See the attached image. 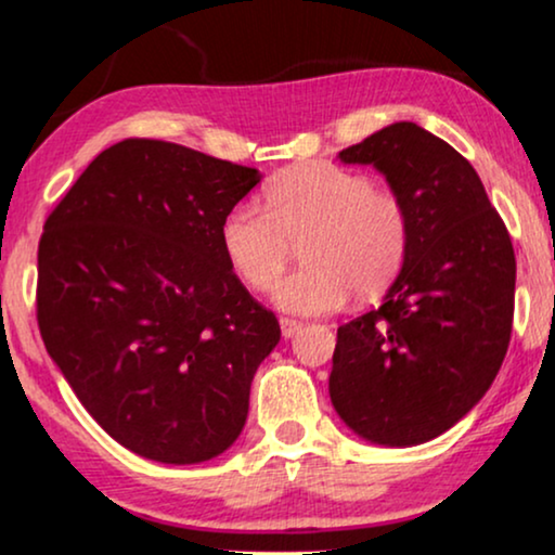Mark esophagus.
Segmentation results:
<instances>
[{
	"instance_id": "1",
	"label": "esophagus",
	"mask_w": 555,
	"mask_h": 555,
	"mask_svg": "<svg viewBox=\"0 0 555 555\" xmlns=\"http://www.w3.org/2000/svg\"><path fill=\"white\" fill-rule=\"evenodd\" d=\"M300 330H304V324H300V321H296V319H280V332H283L285 339H293Z\"/></svg>"
}]
</instances>
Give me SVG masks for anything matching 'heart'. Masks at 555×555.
Wrapping results in <instances>:
<instances>
[{"instance_id": "b5f03b06", "label": "heart", "mask_w": 555, "mask_h": 555, "mask_svg": "<svg viewBox=\"0 0 555 555\" xmlns=\"http://www.w3.org/2000/svg\"><path fill=\"white\" fill-rule=\"evenodd\" d=\"M300 244L306 267L285 278L275 304L300 317L337 311L354 291L378 296L406 257L409 221L391 190L334 164H300L264 188V210L242 203L221 223V249L251 291H270Z\"/></svg>"}]
</instances>
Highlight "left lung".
<instances>
[{
	"mask_svg": "<svg viewBox=\"0 0 555 555\" xmlns=\"http://www.w3.org/2000/svg\"><path fill=\"white\" fill-rule=\"evenodd\" d=\"M371 164L409 221L401 272L337 330L330 396L354 435L412 448L448 433L494 383L515 313V249L476 169L416 122L339 152Z\"/></svg>",
	"mask_w": 555,
	"mask_h": 555,
	"instance_id": "obj_1",
	"label": "left lung"
}]
</instances>
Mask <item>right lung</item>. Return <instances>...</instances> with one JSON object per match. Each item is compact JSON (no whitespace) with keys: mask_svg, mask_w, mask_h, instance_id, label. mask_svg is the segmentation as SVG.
Masks as SVG:
<instances>
[{"mask_svg":"<svg viewBox=\"0 0 555 555\" xmlns=\"http://www.w3.org/2000/svg\"><path fill=\"white\" fill-rule=\"evenodd\" d=\"M262 175L180 143L128 139L72 184L38 246V326L92 420L149 461L193 466L242 435L280 341L221 249Z\"/></svg>","mask_w":555,"mask_h":555,"instance_id":"add662e5","label":"right lung"}]
</instances>
